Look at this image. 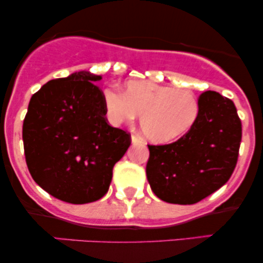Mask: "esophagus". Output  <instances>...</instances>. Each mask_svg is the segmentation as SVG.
I'll list each match as a JSON object with an SVG mask.
<instances>
[{"label":"esophagus","instance_id":"34e87169","mask_svg":"<svg viewBox=\"0 0 263 263\" xmlns=\"http://www.w3.org/2000/svg\"><path fill=\"white\" fill-rule=\"evenodd\" d=\"M132 143L134 144H143V140H142L141 137H138V136H136V135H134L132 136Z\"/></svg>","mask_w":263,"mask_h":263}]
</instances>
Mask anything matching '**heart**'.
I'll return each mask as SVG.
<instances>
[{"label": "heart", "mask_w": 263, "mask_h": 263, "mask_svg": "<svg viewBox=\"0 0 263 263\" xmlns=\"http://www.w3.org/2000/svg\"><path fill=\"white\" fill-rule=\"evenodd\" d=\"M102 98L111 122H131L141 115L142 132L155 143H168L182 137L199 115V102L194 93L153 81H128L125 92L107 87Z\"/></svg>", "instance_id": "heart-1"}]
</instances>
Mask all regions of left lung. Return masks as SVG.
Returning a JSON list of instances; mask_svg holds the SVG:
<instances>
[{
    "label": "left lung",
    "mask_w": 263,
    "mask_h": 263,
    "mask_svg": "<svg viewBox=\"0 0 263 263\" xmlns=\"http://www.w3.org/2000/svg\"><path fill=\"white\" fill-rule=\"evenodd\" d=\"M192 128L170 144H148L151 189L172 204H195L230 179L237 163L242 126L235 104L216 91L199 98Z\"/></svg>",
    "instance_id": "1"
}]
</instances>
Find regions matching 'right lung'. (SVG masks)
<instances>
[{"instance_id":"1","label":"right lung","mask_w":263,"mask_h":263,"mask_svg":"<svg viewBox=\"0 0 263 263\" xmlns=\"http://www.w3.org/2000/svg\"><path fill=\"white\" fill-rule=\"evenodd\" d=\"M100 75L78 71L44 84L31 98L23 121L27 167L54 198L86 204L107 193L112 170L131 135L108 125Z\"/></svg>"}]
</instances>
